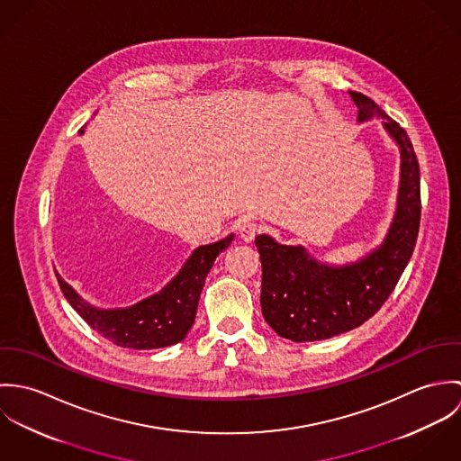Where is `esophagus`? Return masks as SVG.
I'll list each match as a JSON object with an SVG mask.
<instances>
[{"instance_id": "obj_1", "label": "esophagus", "mask_w": 461, "mask_h": 461, "mask_svg": "<svg viewBox=\"0 0 461 461\" xmlns=\"http://www.w3.org/2000/svg\"><path fill=\"white\" fill-rule=\"evenodd\" d=\"M259 230H261V227H259L254 220H245V221L240 225V236H241V240L247 241V243L254 241V238L259 234Z\"/></svg>"}]
</instances>
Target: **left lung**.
Segmentation results:
<instances>
[{
  "label": "left lung",
  "instance_id": "left-lung-1",
  "mask_svg": "<svg viewBox=\"0 0 461 461\" xmlns=\"http://www.w3.org/2000/svg\"><path fill=\"white\" fill-rule=\"evenodd\" d=\"M358 121L380 117L401 149V183L394 221L385 241L358 263L329 266L303 247L256 238L263 264L261 307L266 323L294 342L323 340L366 323L387 302L413 254L420 223L419 161L406 131L373 99L349 92Z\"/></svg>",
  "mask_w": 461,
  "mask_h": 461
}]
</instances>
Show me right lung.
I'll return each instance as SVG.
<instances>
[{
  "label": "right lung",
  "mask_w": 461,
  "mask_h": 461,
  "mask_svg": "<svg viewBox=\"0 0 461 461\" xmlns=\"http://www.w3.org/2000/svg\"><path fill=\"white\" fill-rule=\"evenodd\" d=\"M234 234L221 241L198 247L176 278L158 294L128 309H97L86 303L57 273L60 289L85 323L121 348L154 349L181 342L192 329L205 276L216 258L232 243Z\"/></svg>",
  "instance_id": "right-lung-1"
}]
</instances>
